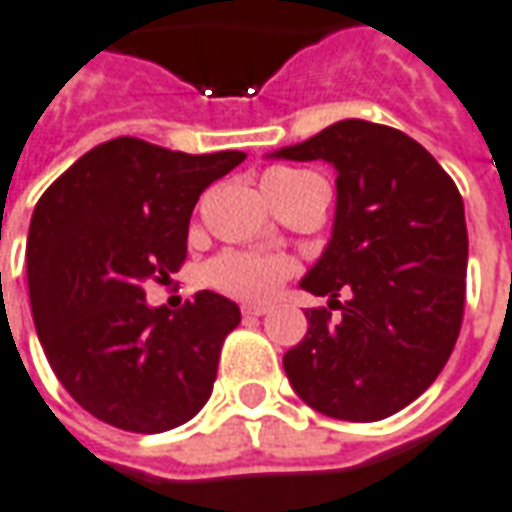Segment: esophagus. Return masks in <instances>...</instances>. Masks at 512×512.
Instances as JSON below:
<instances>
[{"label": "esophagus", "instance_id": "obj_1", "mask_svg": "<svg viewBox=\"0 0 512 512\" xmlns=\"http://www.w3.org/2000/svg\"><path fill=\"white\" fill-rule=\"evenodd\" d=\"M241 313H244V316H263V313H268V305H260V302H246V305H241Z\"/></svg>", "mask_w": 512, "mask_h": 512}]
</instances>
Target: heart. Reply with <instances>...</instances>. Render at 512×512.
Returning <instances> with one entry per match:
<instances>
[{
  "instance_id": "b5f03b06",
  "label": "heart",
  "mask_w": 512,
  "mask_h": 512,
  "mask_svg": "<svg viewBox=\"0 0 512 512\" xmlns=\"http://www.w3.org/2000/svg\"><path fill=\"white\" fill-rule=\"evenodd\" d=\"M307 174L310 171L274 169L263 177V188L288 185ZM288 274H291V263L285 257L255 255V252H227L207 266V282L238 299H268L271 293H277Z\"/></svg>"
}]
</instances>
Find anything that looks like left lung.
<instances>
[{"label":"left lung","instance_id":"obj_1","mask_svg":"<svg viewBox=\"0 0 512 512\" xmlns=\"http://www.w3.org/2000/svg\"><path fill=\"white\" fill-rule=\"evenodd\" d=\"M268 157L338 171L332 238L302 288L330 296L305 310L307 335L282 366L302 402L341 421H380L430 388L455 349L466 305L463 199L405 132L343 119ZM343 290L347 302L338 303Z\"/></svg>","mask_w":512,"mask_h":512}]
</instances>
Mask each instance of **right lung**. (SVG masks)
<instances>
[{
  "mask_svg": "<svg viewBox=\"0 0 512 512\" xmlns=\"http://www.w3.org/2000/svg\"><path fill=\"white\" fill-rule=\"evenodd\" d=\"M244 160L113 138L38 199L27 238L35 330L60 385L99 421L152 435L210 399L241 310L199 291L171 313L146 305L144 288L180 271L199 194Z\"/></svg>",
  "mask_w": 512,
  "mask_h": 512,
  "instance_id": "obj_1",
  "label": "right lung"
}]
</instances>
